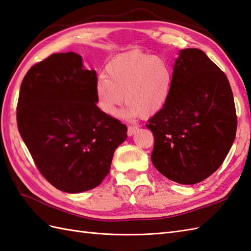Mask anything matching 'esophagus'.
Here are the masks:
<instances>
[{"label":"esophagus","mask_w":251,"mask_h":251,"mask_svg":"<svg viewBox=\"0 0 251 251\" xmlns=\"http://www.w3.org/2000/svg\"><path fill=\"white\" fill-rule=\"evenodd\" d=\"M138 131V126H127V135L132 136Z\"/></svg>","instance_id":"1"}]
</instances>
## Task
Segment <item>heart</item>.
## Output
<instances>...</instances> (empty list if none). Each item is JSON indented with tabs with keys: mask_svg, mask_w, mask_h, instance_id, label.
Returning a JSON list of instances; mask_svg holds the SVG:
<instances>
[{
	"mask_svg": "<svg viewBox=\"0 0 251 251\" xmlns=\"http://www.w3.org/2000/svg\"><path fill=\"white\" fill-rule=\"evenodd\" d=\"M174 71L164 58L132 51L116 56L95 83L96 104L107 116L117 115L125 102L126 118L150 117L166 104L172 93Z\"/></svg>",
	"mask_w": 251,
	"mask_h": 251,
	"instance_id": "1",
	"label": "heart"
}]
</instances>
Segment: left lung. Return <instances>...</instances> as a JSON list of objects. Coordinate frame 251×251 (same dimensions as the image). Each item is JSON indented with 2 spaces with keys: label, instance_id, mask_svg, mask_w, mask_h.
<instances>
[{
  "label": "left lung",
  "instance_id": "left-lung-1",
  "mask_svg": "<svg viewBox=\"0 0 251 251\" xmlns=\"http://www.w3.org/2000/svg\"><path fill=\"white\" fill-rule=\"evenodd\" d=\"M153 133L151 161L167 179L196 184L221 167L237 118L225 73L199 49H184L174 66L166 104L146 126Z\"/></svg>",
  "mask_w": 251,
  "mask_h": 251
}]
</instances>
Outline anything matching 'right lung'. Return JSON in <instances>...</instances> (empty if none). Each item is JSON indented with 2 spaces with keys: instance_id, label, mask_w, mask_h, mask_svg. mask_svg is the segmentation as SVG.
I'll use <instances>...</instances> for the list:
<instances>
[{
  "instance_id": "obj_1",
  "label": "right lung",
  "mask_w": 251,
  "mask_h": 251,
  "mask_svg": "<svg viewBox=\"0 0 251 251\" xmlns=\"http://www.w3.org/2000/svg\"><path fill=\"white\" fill-rule=\"evenodd\" d=\"M95 70L73 52L35 64L21 83L17 124L44 178L66 193L100 185L111 169L126 126L96 104Z\"/></svg>"
}]
</instances>
